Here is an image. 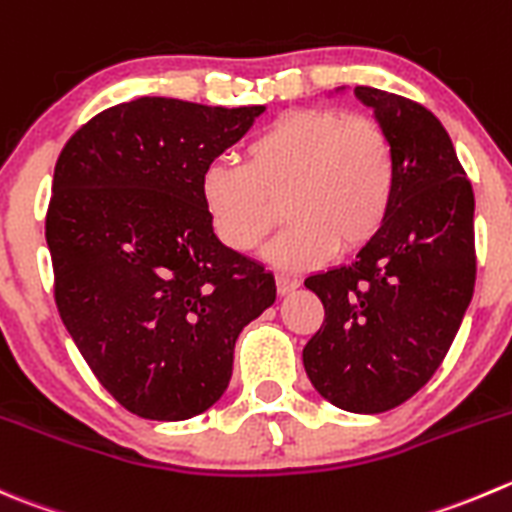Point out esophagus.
<instances>
[{"mask_svg":"<svg viewBox=\"0 0 512 512\" xmlns=\"http://www.w3.org/2000/svg\"><path fill=\"white\" fill-rule=\"evenodd\" d=\"M275 282H277V292H280V295H287V292H292L297 285H300V280H297L295 275H287V272H277Z\"/></svg>","mask_w":512,"mask_h":512,"instance_id":"esophagus-1","label":"esophagus"}]
</instances>
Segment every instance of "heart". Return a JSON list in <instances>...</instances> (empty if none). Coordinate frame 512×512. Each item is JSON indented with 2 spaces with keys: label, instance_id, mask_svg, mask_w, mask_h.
Returning a JSON list of instances; mask_svg holds the SVG:
<instances>
[{
  "label": "heart",
  "instance_id": "b5f03b06",
  "mask_svg": "<svg viewBox=\"0 0 512 512\" xmlns=\"http://www.w3.org/2000/svg\"><path fill=\"white\" fill-rule=\"evenodd\" d=\"M398 190V152L388 130L367 114L295 109L257 132L242 165L212 162L200 197L217 240L255 252L280 222L287 230L272 257L307 267L332 252H357L375 240Z\"/></svg>",
  "mask_w": 512,
  "mask_h": 512
}]
</instances>
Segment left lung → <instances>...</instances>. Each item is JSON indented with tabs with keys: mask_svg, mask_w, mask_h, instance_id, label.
Listing matches in <instances>:
<instances>
[{
	"mask_svg": "<svg viewBox=\"0 0 512 512\" xmlns=\"http://www.w3.org/2000/svg\"><path fill=\"white\" fill-rule=\"evenodd\" d=\"M398 152L393 210L357 260L310 275L325 320L302 362L322 398L385 413L448 355L475 287V195L440 119L420 102L355 87Z\"/></svg>",
	"mask_w": 512,
	"mask_h": 512,
	"instance_id": "8db88e82",
	"label": "left lung"
}]
</instances>
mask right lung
Returning <instances> with one entry per match:
<instances>
[{"label":"right lung","instance_id":"obj_1","mask_svg":"<svg viewBox=\"0 0 512 512\" xmlns=\"http://www.w3.org/2000/svg\"><path fill=\"white\" fill-rule=\"evenodd\" d=\"M262 104L140 97L94 114L54 167L47 245L59 317L132 415L187 420L222 398L242 327L275 280L212 232L200 177Z\"/></svg>","mask_w":512,"mask_h":512}]
</instances>
